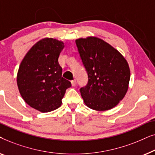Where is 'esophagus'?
Segmentation results:
<instances>
[{
  "label": "esophagus",
  "mask_w": 155,
  "mask_h": 155,
  "mask_svg": "<svg viewBox=\"0 0 155 155\" xmlns=\"http://www.w3.org/2000/svg\"><path fill=\"white\" fill-rule=\"evenodd\" d=\"M76 83H77V82H76L75 80H73L71 81V84H72V86L73 87H75L76 85Z\"/></svg>",
  "instance_id": "esophagus-1"
}]
</instances>
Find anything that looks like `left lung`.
I'll return each instance as SVG.
<instances>
[{
	"mask_svg": "<svg viewBox=\"0 0 155 155\" xmlns=\"http://www.w3.org/2000/svg\"><path fill=\"white\" fill-rule=\"evenodd\" d=\"M75 43L88 75L87 84L80 90L84 104L96 111L111 109L128 91V62L118 50L98 37L80 38Z\"/></svg>",
	"mask_w": 155,
	"mask_h": 155,
	"instance_id": "1",
	"label": "left lung"
}]
</instances>
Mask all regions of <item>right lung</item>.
I'll return each instance as SVG.
<instances>
[{
    "label": "right lung",
    "mask_w": 155,
    "mask_h": 155,
    "mask_svg": "<svg viewBox=\"0 0 155 155\" xmlns=\"http://www.w3.org/2000/svg\"><path fill=\"white\" fill-rule=\"evenodd\" d=\"M64 48L62 41L44 38L37 41L21 62L17 84L22 99L42 113L61 106L65 91L71 83L62 77L58 57Z\"/></svg>",
    "instance_id": "add662e5"
}]
</instances>
